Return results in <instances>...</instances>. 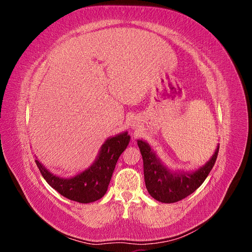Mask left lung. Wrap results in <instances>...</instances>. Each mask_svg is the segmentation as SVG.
<instances>
[{"label": "left lung", "instance_id": "left-lung-1", "mask_svg": "<svg viewBox=\"0 0 252 252\" xmlns=\"http://www.w3.org/2000/svg\"><path fill=\"white\" fill-rule=\"evenodd\" d=\"M138 145L143 157L146 188L154 199L162 203H175L193 193L203 184L215 166L220 148L218 146L210 161L199 170L192 173H174L161 163L147 143L138 141Z\"/></svg>", "mask_w": 252, "mask_h": 252}]
</instances>
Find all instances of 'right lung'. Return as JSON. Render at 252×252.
I'll return each mask as SVG.
<instances>
[{"instance_id": "obj_1", "label": "right lung", "mask_w": 252, "mask_h": 252, "mask_svg": "<svg viewBox=\"0 0 252 252\" xmlns=\"http://www.w3.org/2000/svg\"><path fill=\"white\" fill-rule=\"evenodd\" d=\"M130 141L127 132L108 139L101 148L96 161L84 172L71 179H62L50 173L35 159V164L48 184L71 201L91 203L100 200L107 191L118 159Z\"/></svg>"}]
</instances>
